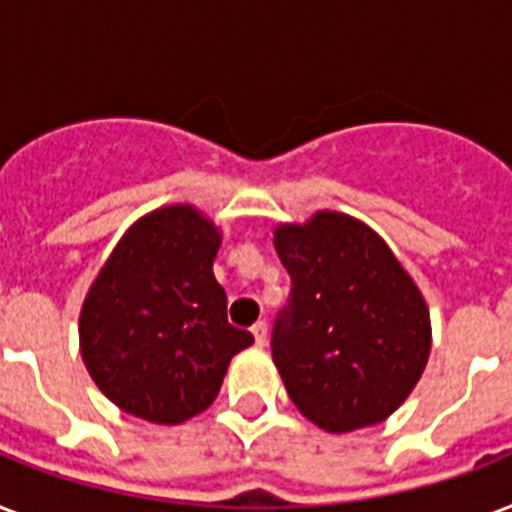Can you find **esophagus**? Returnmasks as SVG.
I'll list each match as a JSON object with an SVG mask.
<instances>
[{
  "label": "esophagus",
  "instance_id": "34e87169",
  "mask_svg": "<svg viewBox=\"0 0 512 512\" xmlns=\"http://www.w3.org/2000/svg\"><path fill=\"white\" fill-rule=\"evenodd\" d=\"M252 335H255L257 345H265V340H268V324H265V321H257L255 327H252Z\"/></svg>",
  "mask_w": 512,
  "mask_h": 512
}]
</instances>
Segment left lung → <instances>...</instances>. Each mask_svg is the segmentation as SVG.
I'll return each instance as SVG.
<instances>
[{
	"mask_svg": "<svg viewBox=\"0 0 512 512\" xmlns=\"http://www.w3.org/2000/svg\"><path fill=\"white\" fill-rule=\"evenodd\" d=\"M273 244L292 279L271 340L289 398L329 433L390 417L430 356V313L412 276L342 212L279 225Z\"/></svg>",
	"mask_w": 512,
	"mask_h": 512,
	"instance_id": "8db88e82",
	"label": "left lung"
}]
</instances>
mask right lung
I'll return each mask as SVG.
<instances>
[{
	"label": "right lung",
	"mask_w": 512,
	"mask_h": 512,
	"mask_svg": "<svg viewBox=\"0 0 512 512\" xmlns=\"http://www.w3.org/2000/svg\"><path fill=\"white\" fill-rule=\"evenodd\" d=\"M220 231L191 204L140 217L124 233L79 316L87 372L127 414L177 425L220 393L231 358L255 337L228 324L212 263Z\"/></svg>",
	"instance_id": "obj_1"
}]
</instances>
